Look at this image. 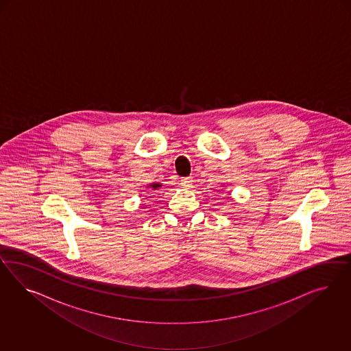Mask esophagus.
<instances>
[{"label":"esophagus","mask_w":351,"mask_h":351,"mask_svg":"<svg viewBox=\"0 0 351 351\" xmlns=\"http://www.w3.org/2000/svg\"><path fill=\"white\" fill-rule=\"evenodd\" d=\"M180 185L181 188H184V189H191V185H193V178H185V179H182Z\"/></svg>","instance_id":"esophagus-1"}]
</instances>
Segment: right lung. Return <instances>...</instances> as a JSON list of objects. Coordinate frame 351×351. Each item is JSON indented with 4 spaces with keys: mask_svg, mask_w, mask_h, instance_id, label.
I'll list each match as a JSON object with an SVG mask.
<instances>
[{
    "mask_svg": "<svg viewBox=\"0 0 351 351\" xmlns=\"http://www.w3.org/2000/svg\"><path fill=\"white\" fill-rule=\"evenodd\" d=\"M160 186H162L160 182H150V184H148L147 188H150V189H153V191H157V189H160Z\"/></svg>",
    "mask_w": 351,
    "mask_h": 351,
    "instance_id": "1",
    "label": "right lung"
}]
</instances>
